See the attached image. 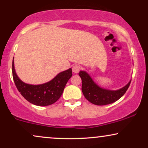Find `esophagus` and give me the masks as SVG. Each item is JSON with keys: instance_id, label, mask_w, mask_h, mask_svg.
I'll list each match as a JSON object with an SVG mask.
<instances>
[{"instance_id": "1", "label": "esophagus", "mask_w": 148, "mask_h": 148, "mask_svg": "<svg viewBox=\"0 0 148 148\" xmlns=\"http://www.w3.org/2000/svg\"><path fill=\"white\" fill-rule=\"evenodd\" d=\"M72 69H73V72L75 73H78L80 70V66L78 65V64H75V65H73V66Z\"/></svg>"}]
</instances>
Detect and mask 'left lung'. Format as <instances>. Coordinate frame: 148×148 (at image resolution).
<instances>
[{
  "label": "left lung",
  "instance_id": "left-lung-1",
  "mask_svg": "<svg viewBox=\"0 0 148 148\" xmlns=\"http://www.w3.org/2000/svg\"><path fill=\"white\" fill-rule=\"evenodd\" d=\"M79 75L82 78V90L84 96L92 104L103 106L116 102L127 92L131 81L126 86L118 90H108L98 86L86 71H81Z\"/></svg>",
  "mask_w": 148,
  "mask_h": 148
}]
</instances>
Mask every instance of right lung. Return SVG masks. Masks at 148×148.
<instances>
[{"mask_svg":"<svg viewBox=\"0 0 148 148\" xmlns=\"http://www.w3.org/2000/svg\"><path fill=\"white\" fill-rule=\"evenodd\" d=\"M13 78L17 90L23 98L36 106H49L56 102L63 92L66 83L72 76V69L58 73L53 79L46 84L30 85L22 82L16 74L14 61L12 64Z\"/></svg>","mask_w":148,"mask_h":148,"instance_id":"right-lung-1","label":"right lung"}]
</instances>
